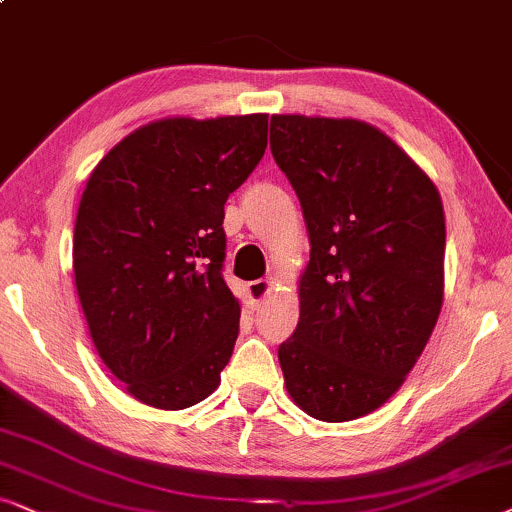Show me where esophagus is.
I'll return each mask as SVG.
<instances>
[{
	"mask_svg": "<svg viewBox=\"0 0 512 512\" xmlns=\"http://www.w3.org/2000/svg\"><path fill=\"white\" fill-rule=\"evenodd\" d=\"M269 293H271L269 278H260V281L248 283V297H250L252 304H260Z\"/></svg>",
	"mask_w": 512,
	"mask_h": 512,
	"instance_id": "1",
	"label": "esophagus"
}]
</instances>
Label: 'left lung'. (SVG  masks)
<instances>
[{
    "mask_svg": "<svg viewBox=\"0 0 512 512\" xmlns=\"http://www.w3.org/2000/svg\"><path fill=\"white\" fill-rule=\"evenodd\" d=\"M269 141L312 245L300 321L278 361L304 413L345 423L399 390L435 331L444 300L442 198L368 122L271 115Z\"/></svg>",
    "mask_w": 512,
    "mask_h": 512,
    "instance_id": "left-lung-1",
    "label": "left lung"
}]
</instances>
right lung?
<instances>
[{"mask_svg":"<svg viewBox=\"0 0 512 512\" xmlns=\"http://www.w3.org/2000/svg\"><path fill=\"white\" fill-rule=\"evenodd\" d=\"M267 113L165 118L134 129L89 174L73 271L96 352L155 409L219 387L241 304L224 283V203L262 160Z\"/></svg>","mask_w":512,"mask_h":512,"instance_id":"obj_1","label":"right lung"}]
</instances>
